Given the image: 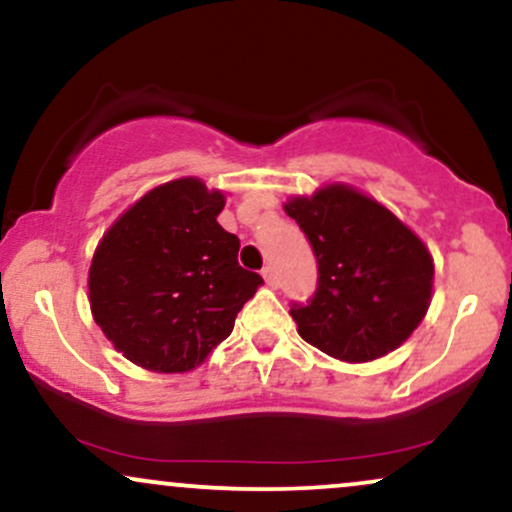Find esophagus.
<instances>
[{
	"instance_id": "obj_1",
	"label": "esophagus",
	"mask_w": 512,
	"mask_h": 512,
	"mask_svg": "<svg viewBox=\"0 0 512 512\" xmlns=\"http://www.w3.org/2000/svg\"><path fill=\"white\" fill-rule=\"evenodd\" d=\"M262 276H264V281H267V284H276V272H274V267L272 264H267V267L262 269Z\"/></svg>"
}]
</instances>
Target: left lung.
Instances as JSON below:
<instances>
[{
  "instance_id": "left-lung-1",
  "label": "left lung",
  "mask_w": 512,
  "mask_h": 512,
  "mask_svg": "<svg viewBox=\"0 0 512 512\" xmlns=\"http://www.w3.org/2000/svg\"><path fill=\"white\" fill-rule=\"evenodd\" d=\"M317 262L315 293L291 303L298 334L342 361L397 349L424 320L433 262L419 238L378 202L344 185L286 204Z\"/></svg>"
}]
</instances>
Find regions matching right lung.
<instances>
[{
	"label": "right lung",
	"mask_w": 512,
	"mask_h": 512,
	"mask_svg": "<svg viewBox=\"0 0 512 512\" xmlns=\"http://www.w3.org/2000/svg\"><path fill=\"white\" fill-rule=\"evenodd\" d=\"M223 204L204 182L173 180L125 211L98 245L88 272L93 317L137 366H199L264 284L238 264L240 240L216 221Z\"/></svg>",
	"instance_id": "add662e5"
}]
</instances>
